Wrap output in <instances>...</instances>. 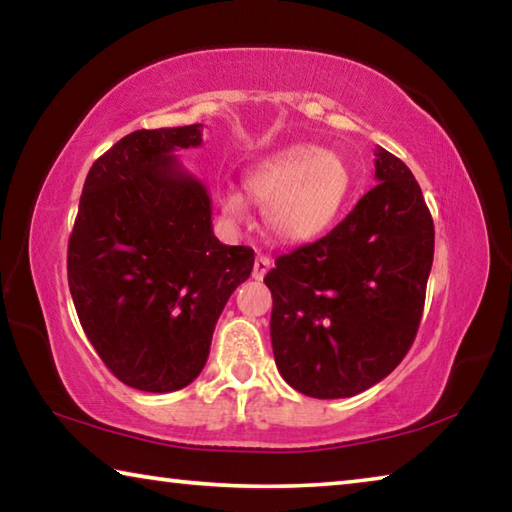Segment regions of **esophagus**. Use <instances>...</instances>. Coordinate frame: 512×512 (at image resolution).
Instances as JSON below:
<instances>
[{
	"label": "esophagus",
	"mask_w": 512,
	"mask_h": 512,
	"mask_svg": "<svg viewBox=\"0 0 512 512\" xmlns=\"http://www.w3.org/2000/svg\"><path fill=\"white\" fill-rule=\"evenodd\" d=\"M271 266H273V262L266 255H257L255 257V266H253V277H255V280H264V275L271 271Z\"/></svg>",
	"instance_id": "34e87169"
}]
</instances>
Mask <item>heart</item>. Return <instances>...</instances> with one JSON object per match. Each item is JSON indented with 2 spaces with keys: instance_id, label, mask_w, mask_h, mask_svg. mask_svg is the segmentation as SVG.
<instances>
[{
  "instance_id": "heart-1",
  "label": "heart",
  "mask_w": 512,
  "mask_h": 512,
  "mask_svg": "<svg viewBox=\"0 0 512 512\" xmlns=\"http://www.w3.org/2000/svg\"><path fill=\"white\" fill-rule=\"evenodd\" d=\"M246 194L264 207V223L282 244H305L332 228L348 203L352 176L348 164L323 146L296 144L257 162L244 178ZM230 223L248 216L246 198L230 192L221 198Z\"/></svg>"
}]
</instances>
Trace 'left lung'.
<instances>
[{"label":"left lung","mask_w":512,"mask_h":512,"mask_svg":"<svg viewBox=\"0 0 512 512\" xmlns=\"http://www.w3.org/2000/svg\"><path fill=\"white\" fill-rule=\"evenodd\" d=\"M377 185L314 244L275 259L271 343L289 386L318 400L368 391L418 334L433 221L411 169L377 146Z\"/></svg>","instance_id":"8db88e82"}]
</instances>
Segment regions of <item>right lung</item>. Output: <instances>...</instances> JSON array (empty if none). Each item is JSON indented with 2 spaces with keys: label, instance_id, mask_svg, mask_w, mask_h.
Segmentation results:
<instances>
[{
  "label": "right lung",
  "instance_id": "add662e5",
  "mask_svg": "<svg viewBox=\"0 0 512 512\" xmlns=\"http://www.w3.org/2000/svg\"><path fill=\"white\" fill-rule=\"evenodd\" d=\"M203 124L135 131L92 164L69 237L67 280L94 350L146 393L201 375L225 302L253 271L248 246L212 232V198L176 151Z\"/></svg>",
  "mask_w": 512,
  "mask_h": 512
}]
</instances>
